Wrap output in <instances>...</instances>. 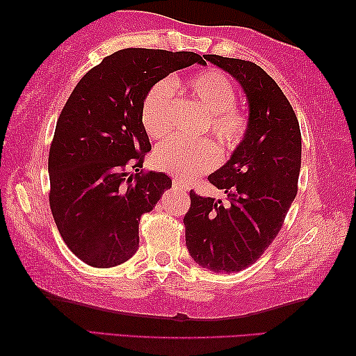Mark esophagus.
<instances>
[{
  "instance_id": "34e87169",
  "label": "esophagus",
  "mask_w": 356,
  "mask_h": 356,
  "mask_svg": "<svg viewBox=\"0 0 356 356\" xmlns=\"http://www.w3.org/2000/svg\"><path fill=\"white\" fill-rule=\"evenodd\" d=\"M172 183H173L175 188H178V189H184V191H188V189H189L188 183L183 181V179H181V178H178V177H175Z\"/></svg>"
}]
</instances>
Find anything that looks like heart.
<instances>
[{
    "label": "heart",
    "mask_w": 356,
    "mask_h": 356,
    "mask_svg": "<svg viewBox=\"0 0 356 356\" xmlns=\"http://www.w3.org/2000/svg\"><path fill=\"white\" fill-rule=\"evenodd\" d=\"M184 86L191 97L209 115V131L225 151L236 148L246 132V116L233 107L235 88L224 74L218 71L197 72L186 79ZM173 107V83L161 80L151 86L142 104V123L148 136L162 140L170 132ZM219 162V149L209 140L195 143L167 142L153 154L157 170L192 179L209 172Z\"/></svg>",
    "instance_id": "heart-1"
}]
</instances>
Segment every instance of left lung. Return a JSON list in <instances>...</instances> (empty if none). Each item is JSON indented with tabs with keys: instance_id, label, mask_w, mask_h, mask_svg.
<instances>
[{
	"instance_id": "left-lung-1",
	"label": "left lung",
	"mask_w": 356,
	"mask_h": 356,
	"mask_svg": "<svg viewBox=\"0 0 356 356\" xmlns=\"http://www.w3.org/2000/svg\"><path fill=\"white\" fill-rule=\"evenodd\" d=\"M246 96L248 126L230 159L208 177L227 203L191 191L183 222L191 257L214 273L252 265L270 246L298 191L301 132L282 90L255 63L205 55Z\"/></svg>"
}]
</instances>
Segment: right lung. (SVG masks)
I'll return each instance as SVG.
<instances>
[{
	"label": "right lung",
	"instance_id": "1",
	"mask_svg": "<svg viewBox=\"0 0 356 356\" xmlns=\"http://www.w3.org/2000/svg\"><path fill=\"white\" fill-rule=\"evenodd\" d=\"M192 64L207 63L192 51L124 49L86 72L69 96L49 154L50 208L66 246L86 265L129 260L140 218L172 188L165 173L140 172L151 149L142 104L151 86Z\"/></svg>",
	"mask_w": 356,
	"mask_h": 356
}]
</instances>
